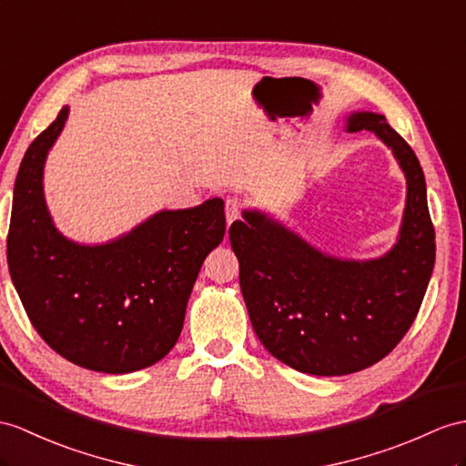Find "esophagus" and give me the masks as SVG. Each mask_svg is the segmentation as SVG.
<instances>
[{
  "label": "esophagus",
  "instance_id": "34e87169",
  "mask_svg": "<svg viewBox=\"0 0 466 466\" xmlns=\"http://www.w3.org/2000/svg\"><path fill=\"white\" fill-rule=\"evenodd\" d=\"M241 211H243V203L237 199V198H227L225 201V218H227V223H233L241 218Z\"/></svg>",
  "mask_w": 466,
  "mask_h": 466
}]
</instances>
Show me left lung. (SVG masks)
I'll return each mask as SVG.
<instances>
[{
    "mask_svg": "<svg viewBox=\"0 0 466 466\" xmlns=\"http://www.w3.org/2000/svg\"><path fill=\"white\" fill-rule=\"evenodd\" d=\"M348 130H371L407 177L400 241L366 263L316 251L258 211L229 227L248 319L272 356L312 376H346L378 364L421 309L435 265V227L421 164L381 115L356 112Z\"/></svg>",
    "mask_w": 466,
    "mask_h": 466,
    "instance_id": "obj_1",
    "label": "left lung"
}]
</instances>
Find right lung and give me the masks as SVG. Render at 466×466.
I'll list each match as a JSON object with an SVG mask.
<instances>
[{
  "label": "right lung",
  "mask_w": 466,
  "mask_h": 466,
  "mask_svg": "<svg viewBox=\"0 0 466 466\" xmlns=\"http://www.w3.org/2000/svg\"><path fill=\"white\" fill-rule=\"evenodd\" d=\"M66 115L63 106L21 160L9 275L33 328L56 354L95 371H136L176 346L203 260L223 241V201L160 211L106 245L66 241L43 198V164Z\"/></svg>",
  "instance_id": "add662e5"
}]
</instances>
